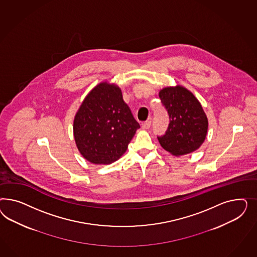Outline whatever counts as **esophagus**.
Listing matches in <instances>:
<instances>
[{
  "mask_svg": "<svg viewBox=\"0 0 257 257\" xmlns=\"http://www.w3.org/2000/svg\"><path fill=\"white\" fill-rule=\"evenodd\" d=\"M150 127H151V119H149L147 121H145V122L142 123V128H143V129H149Z\"/></svg>",
  "mask_w": 257,
  "mask_h": 257,
  "instance_id": "34e87169",
  "label": "esophagus"
}]
</instances>
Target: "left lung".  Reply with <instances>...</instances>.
Segmentation results:
<instances>
[{"label":"left lung","mask_w":257,"mask_h":257,"mask_svg":"<svg viewBox=\"0 0 257 257\" xmlns=\"http://www.w3.org/2000/svg\"><path fill=\"white\" fill-rule=\"evenodd\" d=\"M159 98L170 117L166 134L157 137L162 148L176 156L200 148L207 135L208 119L198 99L182 86L164 87Z\"/></svg>","instance_id":"left-lung-1"}]
</instances>
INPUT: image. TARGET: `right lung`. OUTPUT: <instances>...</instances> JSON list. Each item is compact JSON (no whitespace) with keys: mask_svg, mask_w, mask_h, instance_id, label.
Segmentation results:
<instances>
[{"mask_svg":"<svg viewBox=\"0 0 257 257\" xmlns=\"http://www.w3.org/2000/svg\"><path fill=\"white\" fill-rule=\"evenodd\" d=\"M115 84L102 82L87 94L73 120L80 154L93 164H111L122 156L140 128Z\"/></svg>","mask_w":257,"mask_h":257,"instance_id":"obj_1","label":"right lung"}]
</instances>
